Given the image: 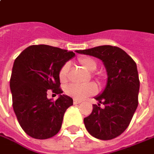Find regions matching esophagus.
Returning <instances> with one entry per match:
<instances>
[{"mask_svg": "<svg viewBox=\"0 0 154 154\" xmlns=\"http://www.w3.org/2000/svg\"><path fill=\"white\" fill-rule=\"evenodd\" d=\"M80 103H81V101H80V100H76V99H74V100H73V103H74V104H79Z\"/></svg>", "mask_w": 154, "mask_h": 154, "instance_id": "esophagus-1", "label": "esophagus"}]
</instances>
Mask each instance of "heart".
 I'll return each instance as SVG.
<instances>
[{
  "mask_svg": "<svg viewBox=\"0 0 154 154\" xmlns=\"http://www.w3.org/2000/svg\"><path fill=\"white\" fill-rule=\"evenodd\" d=\"M78 62L82 66L84 69H86L88 72H94L97 69L98 64L96 62V60H94L91 57L84 56L81 57L78 59ZM68 73H69V64L66 63L64 64L61 66V68L59 72V78L60 82H65L67 81L68 78ZM94 78L97 81L100 82L103 79L102 74L98 73L94 75ZM97 86L94 83H87V84H69L66 86V88H65L66 94L68 95L69 97H72V99L76 100H82L86 97L89 96V95L95 94L97 93Z\"/></svg>",
  "mask_w": 154,
  "mask_h": 154,
  "instance_id": "b5f03b06",
  "label": "heart"
}]
</instances>
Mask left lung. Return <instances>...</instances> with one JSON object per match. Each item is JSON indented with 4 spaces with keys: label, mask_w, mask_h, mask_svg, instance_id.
<instances>
[{
    "label": "left lung",
    "mask_w": 154,
    "mask_h": 154,
    "mask_svg": "<svg viewBox=\"0 0 154 154\" xmlns=\"http://www.w3.org/2000/svg\"><path fill=\"white\" fill-rule=\"evenodd\" d=\"M77 52L101 60L108 74L105 89L95 98L99 103L94 104L92 113L84 118L86 129L100 140L116 138L128 127L138 105L140 81L137 64L116 46L102 45Z\"/></svg>",
    "instance_id": "8db88e82"
}]
</instances>
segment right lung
I'll use <instances>...</instances> for the list:
<instances>
[{"instance_id":"right-lung-1","label":"right lung","mask_w":154,"mask_h":154,"mask_svg":"<svg viewBox=\"0 0 154 154\" xmlns=\"http://www.w3.org/2000/svg\"><path fill=\"white\" fill-rule=\"evenodd\" d=\"M75 53L45 45H31L16 58L10 88L12 107L21 127L35 139L51 138L60 130L64 114L73 104L60 88L59 72ZM49 90L60 97L47 98Z\"/></svg>"}]
</instances>
